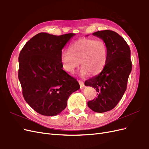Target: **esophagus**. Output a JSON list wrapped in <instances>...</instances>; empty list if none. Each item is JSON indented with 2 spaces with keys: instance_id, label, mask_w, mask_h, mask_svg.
Listing matches in <instances>:
<instances>
[{
  "instance_id": "1",
  "label": "esophagus",
  "mask_w": 149,
  "mask_h": 149,
  "mask_svg": "<svg viewBox=\"0 0 149 149\" xmlns=\"http://www.w3.org/2000/svg\"><path fill=\"white\" fill-rule=\"evenodd\" d=\"M78 82H79V84L80 85V88H81V89L82 88L84 87V82L83 81H81V80H79Z\"/></svg>"
}]
</instances>
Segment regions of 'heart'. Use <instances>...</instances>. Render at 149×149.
I'll use <instances>...</instances> for the list:
<instances>
[{"mask_svg": "<svg viewBox=\"0 0 149 149\" xmlns=\"http://www.w3.org/2000/svg\"><path fill=\"white\" fill-rule=\"evenodd\" d=\"M108 49L102 40L80 38L70 45L68 50H63L60 56L62 68L67 73L73 74L79 66L83 75L96 74L104 68Z\"/></svg>", "mask_w": 149, "mask_h": 149, "instance_id": "1", "label": "heart"}]
</instances>
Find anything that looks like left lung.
Returning a JSON list of instances; mask_svg holds the SVG:
<instances>
[{
    "label": "left lung",
    "mask_w": 149,
    "mask_h": 149,
    "mask_svg": "<svg viewBox=\"0 0 149 149\" xmlns=\"http://www.w3.org/2000/svg\"><path fill=\"white\" fill-rule=\"evenodd\" d=\"M106 44L108 56L101 73L86 80V86L96 89L97 97L88 102L94 112H104L118 104L127 89L129 76L132 70L130 49L125 40L112 30H101L93 33Z\"/></svg>",
    "instance_id": "obj_1"
}]
</instances>
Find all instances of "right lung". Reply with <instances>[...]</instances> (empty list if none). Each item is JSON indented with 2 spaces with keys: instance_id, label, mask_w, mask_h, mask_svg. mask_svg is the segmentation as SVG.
<instances>
[{
  "instance_id": "1",
  "label": "right lung",
  "mask_w": 149,
  "mask_h": 149,
  "mask_svg": "<svg viewBox=\"0 0 149 149\" xmlns=\"http://www.w3.org/2000/svg\"><path fill=\"white\" fill-rule=\"evenodd\" d=\"M74 33L60 36L40 33L26 43L19 56V79L25 101L38 113L59 114L68 99L79 88L75 78L62 68L60 56Z\"/></svg>"
}]
</instances>
